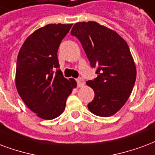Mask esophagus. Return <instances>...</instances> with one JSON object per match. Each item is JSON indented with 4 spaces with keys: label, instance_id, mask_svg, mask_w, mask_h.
Instances as JSON below:
<instances>
[{
    "label": "esophagus",
    "instance_id": "1",
    "mask_svg": "<svg viewBox=\"0 0 155 155\" xmlns=\"http://www.w3.org/2000/svg\"><path fill=\"white\" fill-rule=\"evenodd\" d=\"M76 81H77L78 87H83L84 85V81L82 78H79V79L76 80Z\"/></svg>",
    "mask_w": 155,
    "mask_h": 155
}]
</instances>
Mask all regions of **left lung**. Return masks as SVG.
<instances>
[{
  "instance_id": "obj_1",
  "label": "left lung",
  "mask_w": 155,
  "mask_h": 155,
  "mask_svg": "<svg viewBox=\"0 0 155 155\" xmlns=\"http://www.w3.org/2000/svg\"><path fill=\"white\" fill-rule=\"evenodd\" d=\"M71 34L80 40L91 66L98 67L97 78L86 82L95 94L88 108L99 117L114 115L127 103L136 82L128 44L116 31L94 21L74 24Z\"/></svg>"
}]
</instances>
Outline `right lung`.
<instances>
[{"label":"right lung","mask_w":155,"mask_h":155,"mask_svg":"<svg viewBox=\"0 0 155 155\" xmlns=\"http://www.w3.org/2000/svg\"><path fill=\"white\" fill-rule=\"evenodd\" d=\"M72 24H49L26 38L17 57L15 86L19 96L37 117L54 119L66 108V99L77 86L64 78L57 50Z\"/></svg>","instance_id":"right-lung-1"}]
</instances>
